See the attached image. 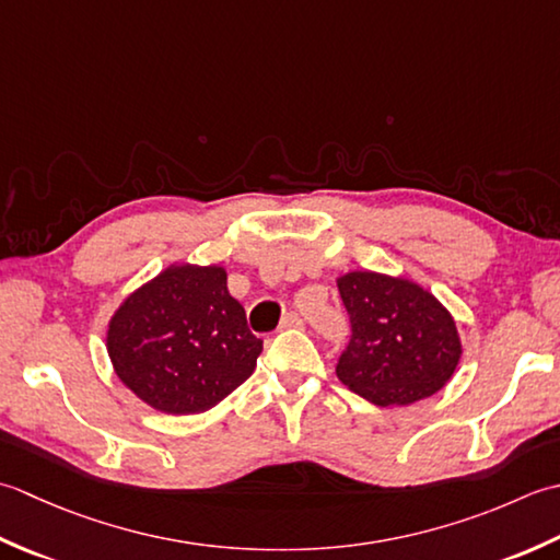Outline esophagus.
Instances as JSON below:
<instances>
[{
	"label": "esophagus",
	"mask_w": 560,
	"mask_h": 560,
	"mask_svg": "<svg viewBox=\"0 0 560 560\" xmlns=\"http://www.w3.org/2000/svg\"><path fill=\"white\" fill-rule=\"evenodd\" d=\"M304 326V318L300 314H284L280 328H302Z\"/></svg>",
	"instance_id": "1"
}]
</instances>
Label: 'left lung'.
Masks as SVG:
<instances>
[{"mask_svg":"<svg viewBox=\"0 0 560 560\" xmlns=\"http://www.w3.org/2000/svg\"><path fill=\"white\" fill-rule=\"evenodd\" d=\"M352 338L336 374L374 406H410L438 394L462 360L454 316L404 276L350 270L338 276Z\"/></svg>","mask_w":560,"mask_h":560,"instance_id":"left-lung-1","label":"left lung"}]
</instances>
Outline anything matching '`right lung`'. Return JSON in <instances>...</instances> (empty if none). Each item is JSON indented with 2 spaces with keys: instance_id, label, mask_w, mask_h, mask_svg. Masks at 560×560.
I'll return each instance as SVG.
<instances>
[{
  "instance_id": "right-lung-1",
  "label": "right lung",
  "mask_w": 560,
  "mask_h": 560,
  "mask_svg": "<svg viewBox=\"0 0 560 560\" xmlns=\"http://www.w3.org/2000/svg\"><path fill=\"white\" fill-rule=\"evenodd\" d=\"M106 350L140 401L159 413L192 416L254 374L264 340L248 330L222 266L171 264L113 312Z\"/></svg>"
}]
</instances>
